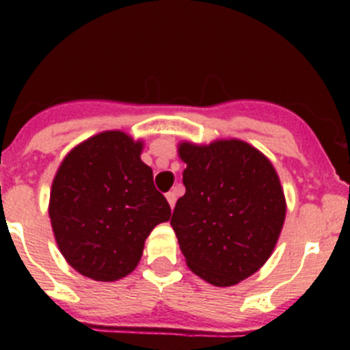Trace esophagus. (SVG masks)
<instances>
[{"instance_id": "1", "label": "esophagus", "mask_w": 350, "mask_h": 350, "mask_svg": "<svg viewBox=\"0 0 350 350\" xmlns=\"http://www.w3.org/2000/svg\"><path fill=\"white\" fill-rule=\"evenodd\" d=\"M166 200H168V203H170V206H175V202H177V194L173 193V191H170V193H166Z\"/></svg>"}]
</instances>
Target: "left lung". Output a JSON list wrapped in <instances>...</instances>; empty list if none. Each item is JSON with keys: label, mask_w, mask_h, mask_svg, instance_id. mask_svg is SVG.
<instances>
[{"label": "left lung", "mask_w": 350, "mask_h": 350, "mask_svg": "<svg viewBox=\"0 0 350 350\" xmlns=\"http://www.w3.org/2000/svg\"><path fill=\"white\" fill-rule=\"evenodd\" d=\"M185 194L172 215L185 265L212 286L249 279L273 254L286 221L277 170L238 138L180 142Z\"/></svg>", "instance_id": "8db88e82"}]
</instances>
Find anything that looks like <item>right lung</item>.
<instances>
[{"mask_svg": "<svg viewBox=\"0 0 350 350\" xmlns=\"http://www.w3.org/2000/svg\"><path fill=\"white\" fill-rule=\"evenodd\" d=\"M142 150L144 140L120 129L96 133L71 148L52 180L49 217L57 249L96 282L128 277L150 231L172 215Z\"/></svg>", "mask_w": 350, "mask_h": 350, "instance_id": "add662e5", "label": "right lung"}]
</instances>
